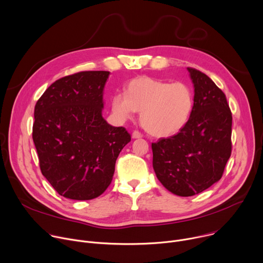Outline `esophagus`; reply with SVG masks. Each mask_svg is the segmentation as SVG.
<instances>
[{
  "mask_svg": "<svg viewBox=\"0 0 263 263\" xmlns=\"http://www.w3.org/2000/svg\"><path fill=\"white\" fill-rule=\"evenodd\" d=\"M132 137H133V139H140V138H142V134L140 132H138V130H135L133 133Z\"/></svg>",
  "mask_w": 263,
  "mask_h": 263,
  "instance_id": "esophagus-1",
  "label": "esophagus"
}]
</instances>
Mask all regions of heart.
Listing matches in <instances>:
<instances>
[{"mask_svg": "<svg viewBox=\"0 0 263 263\" xmlns=\"http://www.w3.org/2000/svg\"><path fill=\"white\" fill-rule=\"evenodd\" d=\"M194 103V91L189 84L143 76L127 83L125 94L113 96L112 109L121 119L141 112V124L149 135L169 138L186 125Z\"/></svg>", "mask_w": 263, "mask_h": 263, "instance_id": "1", "label": "heart"}]
</instances>
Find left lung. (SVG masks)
I'll return each instance as SVG.
<instances>
[{"mask_svg": "<svg viewBox=\"0 0 263 263\" xmlns=\"http://www.w3.org/2000/svg\"><path fill=\"white\" fill-rule=\"evenodd\" d=\"M195 103L186 125L170 138L152 143V166L171 193L199 194L223 175L232 150V114L224 92L205 73L187 67Z\"/></svg>", "mask_w": 263, "mask_h": 263, "instance_id": "8db88e82", "label": "left lung"}]
</instances>
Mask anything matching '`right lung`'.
<instances>
[{
    "label": "right lung",
    "instance_id": "1",
    "mask_svg": "<svg viewBox=\"0 0 263 263\" xmlns=\"http://www.w3.org/2000/svg\"><path fill=\"white\" fill-rule=\"evenodd\" d=\"M109 71H81L52 83L34 110L33 141L42 175L57 193L91 200L111 184L116 160L130 141L102 118Z\"/></svg>",
    "mask_w": 263,
    "mask_h": 263
}]
</instances>
